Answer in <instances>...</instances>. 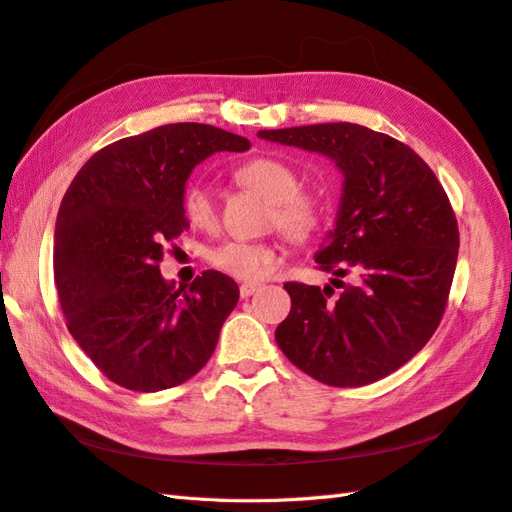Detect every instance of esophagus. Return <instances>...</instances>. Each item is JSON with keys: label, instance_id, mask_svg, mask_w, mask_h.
<instances>
[{"label": "esophagus", "instance_id": "esophagus-1", "mask_svg": "<svg viewBox=\"0 0 512 512\" xmlns=\"http://www.w3.org/2000/svg\"><path fill=\"white\" fill-rule=\"evenodd\" d=\"M257 290H259L257 283H242L240 285V296H242V299H248V296H253Z\"/></svg>", "mask_w": 512, "mask_h": 512}]
</instances>
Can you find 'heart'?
Instances as JSON below:
<instances>
[{
	"label": "heart",
	"mask_w": 512,
	"mask_h": 512,
	"mask_svg": "<svg viewBox=\"0 0 512 512\" xmlns=\"http://www.w3.org/2000/svg\"><path fill=\"white\" fill-rule=\"evenodd\" d=\"M235 176L242 185L272 202L270 222L277 224L290 240H310L323 227L327 216L325 198L314 189L299 187V174L288 161L261 154L242 163ZM183 213L196 229L209 231L216 227L218 205L205 183L187 185L183 192ZM209 259L227 275L246 283H257L277 268L279 251L268 242L231 240L213 248Z\"/></svg>",
	"instance_id": "obj_1"
}]
</instances>
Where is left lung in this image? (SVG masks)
<instances>
[{
  "label": "left lung",
  "mask_w": 512,
  "mask_h": 512,
  "mask_svg": "<svg viewBox=\"0 0 512 512\" xmlns=\"http://www.w3.org/2000/svg\"><path fill=\"white\" fill-rule=\"evenodd\" d=\"M259 137L325 154L344 174L336 229L316 253L342 292L331 299V285L285 283L292 310L275 331L279 349L327 386L373 384L414 358L441 325L460 246L445 189L410 146L360 124Z\"/></svg>",
  "instance_id": "obj_1"
}]
</instances>
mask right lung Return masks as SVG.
Wrapping results in <instances>:
<instances>
[{
    "instance_id": "right-lung-1",
    "label": "right lung",
    "mask_w": 512,
    "mask_h": 512,
    "mask_svg": "<svg viewBox=\"0 0 512 512\" xmlns=\"http://www.w3.org/2000/svg\"><path fill=\"white\" fill-rule=\"evenodd\" d=\"M248 148L216 126L165 124L104 146L71 181L54 231L58 303L69 334L117 386L174 388L209 362L237 283L205 270L176 288L159 261L189 229L183 192L194 165Z\"/></svg>"
}]
</instances>
